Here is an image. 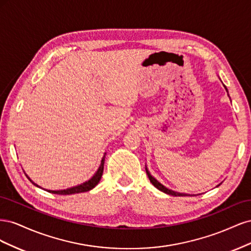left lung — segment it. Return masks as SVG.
<instances>
[{
	"mask_svg": "<svg viewBox=\"0 0 251 251\" xmlns=\"http://www.w3.org/2000/svg\"><path fill=\"white\" fill-rule=\"evenodd\" d=\"M224 86V85H223ZM224 88H225V90H226V92L228 93V91H227V88L224 86ZM146 171H147V175H148V177H149V179H150V181H151V183L153 184L156 188H158L159 191H161V192H163V193H165V194H168V195H171V196H191V195H188V194H183V193H178V192H174V191H172V189H170V188H168V187H165L163 184H161L160 182H159L157 179H155L153 176H151V173L149 172V170H148V168H147V165H146ZM219 185H221V183H220ZM218 185V186H219ZM192 196H195V195H192Z\"/></svg>",
	"mask_w": 251,
	"mask_h": 251,
	"instance_id": "1",
	"label": "left lung"
}]
</instances>
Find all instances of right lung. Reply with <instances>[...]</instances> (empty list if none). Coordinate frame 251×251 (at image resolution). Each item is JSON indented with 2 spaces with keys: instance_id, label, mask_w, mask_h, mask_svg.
I'll return each mask as SVG.
<instances>
[{
  "instance_id": "obj_1",
  "label": "right lung",
  "mask_w": 251,
  "mask_h": 251,
  "mask_svg": "<svg viewBox=\"0 0 251 251\" xmlns=\"http://www.w3.org/2000/svg\"><path fill=\"white\" fill-rule=\"evenodd\" d=\"M105 155H107V153L103 154V157L101 159V162H100V168H98V170L96 171V173L93 175L92 177H91L88 181L83 182V183L81 184H78L76 186H73V187H70V188H66V189H59V191H50V189H46L47 192L49 193H52V194H56V195H73V194H79V193H85V192H89L91 191V189L94 188L97 184L98 182L100 181L101 179V176H102V172H103V165H104V158H105ZM27 176V175H26ZM27 178L30 180V182H32V184H34L35 186L37 187H41L40 185H37L36 183H34V182L30 179L28 176ZM42 188V187H41Z\"/></svg>"
}]
</instances>
